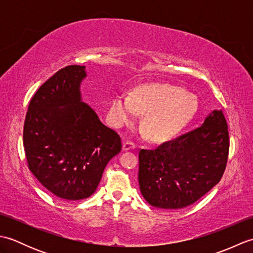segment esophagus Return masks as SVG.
Returning <instances> with one entry per match:
<instances>
[{
	"instance_id": "obj_1",
	"label": "esophagus",
	"mask_w": 253,
	"mask_h": 253,
	"mask_svg": "<svg viewBox=\"0 0 253 253\" xmlns=\"http://www.w3.org/2000/svg\"><path fill=\"white\" fill-rule=\"evenodd\" d=\"M137 147V144L132 141H125L123 143V150H131L135 149Z\"/></svg>"
}]
</instances>
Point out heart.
<instances>
[{
	"mask_svg": "<svg viewBox=\"0 0 253 253\" xmlns=\"http://www.w3.org/2000/svg\"><path fill=\"white\" fill-rule=\"evenodd\" d=\"M195 111V100L186 91L169 84H149L132 96L116 94L110 103V118L116 126L130 123L137 113H147L142 128L152 141L169 140L178 132Z\"/></svg>",
	"mask_w": 253,
	"mask_h": 253,
	"instance_id": "obj_1",
	"label": "heart"
}]
</instances>
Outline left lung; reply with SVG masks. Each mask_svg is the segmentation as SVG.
I'll list each match as a JSON object with an SVG mask.
<instances>
[{
    "label": "left lung",
    "instance_id": "8db88e82",
    "mask_svg": "<svg viewBox=\"0 0 253 253\" xmlns=\"http://www.w3.org/2000/svg\"><path fill=\"white\" fill-rule=\"evenodd\" d=\"M228 152L227 122L222 111H213L195 129L140 150L138 180L143 198L162 209L190 206L221 180Z\"/></svg>",
    "mask_w": 253,
    "mask_h": 253
}]
</instances>
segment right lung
I'll use <instances>...</instances> for the list:
<instances>
[{
	"mask_svg": "<svg viewBox=\"0 0 253 253\" xmlns=\"http://www.w3.org/2000/svg\"><path fill=\"white\" fill-rule=\"evenodd\" d=\"M84 68L66 66L47 79L30 100L24 124L28 169L64 200L92 195L106 164L122 150L118 133L82 102Z\"/></svg>",
	"mask_w": 253,
	"mask_h": 253,
	"instance_id": "1",
	"label": "right lung"
}]
</instances>
